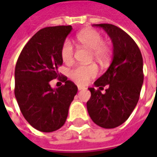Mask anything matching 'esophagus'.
<instances>
[{"label": "esophagus", "mask_w": 157, "mask_h": 157, "mask_svg": "<svg viewBox=\"0 0 157 157\" xmlns=\"http://www.w3.org/2000/svg\"><path fill=\"white\" fill-rule=\"evenodd\" d=\"M77 87H78V90L79 91H81V90H84L86 89L84 86H77Z\"/></svg>", "instance_id": "34e87169"}]
</instances>
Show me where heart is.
I'll return each mask as SVG.
<instances>
[{"label":"heart","instance_id":"heart-1","mask_svg":"<svg viewBox=\"0 0 157 157\" xmlns=\"http://www.w3.org/2000/svg\"><path fill=\"white\" fill-rule=\"evenodd\" d=\"M78 41L85 47L92 50V56L102 65L109 61L111 55V49L109 45L103 42V37L94 29H86L77 34ZM75 47L70 39L64 41L61 47L62 60L69 64L74 58ZM98 73V66L94 64L89 65H76L69 71V76L72 81L80 85H85L91 79L97 76Z\"/></svg>","mask_w":157,"mask_h":157}]
</instances>
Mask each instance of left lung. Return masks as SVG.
Masks as SVG:
<instances>
[{"label": "left lung", "mask_w": 157, "mask_h": 157, "mask_svg": "<svg viewBox=\"0 0 157 157\" xmlns=\"http://www.w3.org/2000/svg\"><path fill=\"white\" fill-rule=\"evenodd\" d=\"M102 28L112 40L113 60L107 71L94 86L89 87L91 98L87 111L96 124L104 128H116L124 123L135 109L144 81L143 59L138 45L128 33L117 26L102 23ZM109 86L102 94L103 86Z\"/></svg>", "instance_id": "8db88e82"}]
</instances>
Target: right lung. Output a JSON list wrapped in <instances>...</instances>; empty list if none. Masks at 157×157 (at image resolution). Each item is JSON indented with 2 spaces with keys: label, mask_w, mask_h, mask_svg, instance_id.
Here are the masks:
<instances>
[{
  "label": "right lung",
  "mask_w": 157,
  "mask_h": 157,
  "mask_svg": "<svg viewBox=\"0 0 157 157\" xmlns=\"http://www.w3.org/2000/svg\"><path fill=\"white\" fill-rule=\"evenodd\" d=\"M71 30V26L42 29L26 44L17 61V102L29 124L41 132L61 128L77 93V86L64 75L60 80L65 84L60 87L53 89L49 84L53 79L59 77L62 44Z\"/></svg>",
  "instance_id": "add662e5"
}]
</instances>
